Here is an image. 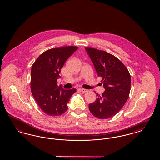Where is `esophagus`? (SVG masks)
I'll return each mask as SVG.
<instances>
[{"instance_id": "esophagus-1", "label": "esophagus", "mask_w": 160, "mask_h": 160, "mask_svg": "<svg viewBox=\"0 0 160 160\" xmlns=\"http://www.w3.org/2000/svg\"><path fill=\"white\" fill-rule=\"evenodd\" d=\"M79 90H80V91L83 92V93H86V92H87L88 91L87 89H84V88H79Z\"/></svg>"}]
</instances>
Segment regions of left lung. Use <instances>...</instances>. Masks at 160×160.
<instances>
[{
	"label": "left lung",
	"mask_w": 160,
	"mask_h": 160,
	"mask_svg": "<svg viewBox=\"0 0 160 160\" xmlns=\"http://www.w3.org/2000/svg\"><path fill=\"white\" fill-rule=\"evenodd\" d=\"M98 76L105 88L102 95L96 93L95 102L89 108L95 117L105 119L114 116L126 103L131 89V76L125 65L116 57L105 51L86 47Z\"/></svg>",
	"instance_id": "8db88e82"
}]
</instances>
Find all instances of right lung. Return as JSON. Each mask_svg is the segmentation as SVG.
I'll return each instance as SVG.
<instances>
[{
    "label": "right lung",
    "mask_w": 160,
    "mask_h": 160,
    "mask_svg": "<svg viewBox=\"0 0 160 160\" xmlns=\"http://www.w3.org/2000/svg\"><path fill=\"white\" fill-rule=\"evenodd\" d=\"M77 48L76 46H65L49 49L41 54L32 66V94L41 110L48 116L64 113L70 98L76 92L75 88L66 90L58 86L57 80L65 62Z\"/></svg>",
    "instance_id": "obj_1"
}]
</instances>
